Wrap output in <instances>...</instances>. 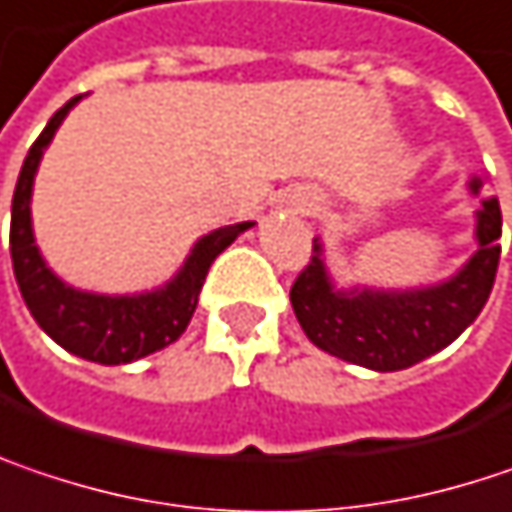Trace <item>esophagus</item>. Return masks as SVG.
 <instances>
[{
    "mask_svg": "<svg viewBox=\"0 0 512 512\" xmlns=\"http://www.w3.org/2000/svg\"><path fill=\"white\" fill-rule=\"evenodd\" d=\"M293 202H296V208L302 210V213H313V210L319 208L316 196H307V193H299V196H293Z\"/></svg>",
    "mask_w": 512,
    "mask_h": 512,
    "instance_id": "obj_1",
    "label": "esophagus"
}]
</instances>
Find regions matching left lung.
Masks as SVG:
<instances>
[{
    "label": "left lung",
    "mask_w": 512,
    "mask_h": 512,
    "mask_svg": "<svg viewBox=\"0 0 512 512\" xmlns=\"http://www.w3.org/2000/svg\"><path fill=\"white\" fill-rule=\"evenodd\" d=\"M472 193L481 178L469 181ZM478 252L448 281L419 290H337L313 240V255L290 290L296 319L316 349L375 372H398L454 343L484 310L501 257V208L487 199L475 213Z\"/></svg>",
    "instance_id": "1"
}]
</instances>
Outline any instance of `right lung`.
<instances>
[{
	"instance_id": "right-lung-1",
	"label": "right lung",
	"mask_w": 512,
	"mask_h": 512,
	"mask_svg": "<svg viewBox=\"0 0 512 512\" xmlns=\"http://www.w3.org/2000/svg\"><path fill=\"white\" fill-rule=\"evenodd\" d=\"M78 99L81 96H75L61 111H55V117L46 122V128L40 131V137L25 155L14 190V205H11V260H14V275L25 307L31 310L34 322L61 349L102 366H119V363L140 360L152 351H161L184 334L199 304L210 263L255 222H237L205 234L187 255L178 275L149 293L99 296L64 284L46 266L34 243L31 187L46 146L52 143L64 117L78 105Z\"/></svg>"
}]
</instances>
